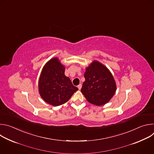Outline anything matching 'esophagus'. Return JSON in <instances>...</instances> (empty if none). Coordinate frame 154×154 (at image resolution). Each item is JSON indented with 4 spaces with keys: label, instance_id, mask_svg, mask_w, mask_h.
Segmentation results:
<instances>
[{
    "label": "esophagus",
    "instance_id": "34e87169",
    "mask_svg": "<svg viewBox=\"0 0 154 154\" xmlns=\"http://www.w3.org/2000/svg\"><path fill=\"white\" fill-rule=\"evenodd\" d=\"M82 84H79V85L77 86V87H78V88H79V90H81V88H82Z\"/></svg>",
    "mask_w": 154,
    "mask_h": 154
}]
</instances>
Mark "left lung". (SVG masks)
I'll list each match as a JSON object with an SVG mask.
<instances>
[{
  "instance_id": "left-lung-1",
  "label": "left lung",
  "mask_w": 154,
  "mask_h": 154,
  "mask_svg": "<svg viewBox=\"0 0 154 154\" xmlns=\"http://www.w3.org/2000/svg\"><path fill=\"white\" fill-rule=\"evenodd\" d=\"M81 92L86 100L94 105L100 106L108 102L116 92L114 78L104 65L93 61L86 69Z\"/></svg>"
}]
</instances>
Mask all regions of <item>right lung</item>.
<instances>
[{"label":"right lung","mask_w":154,"mask_h":154,"mask_svg":"<svg viewBox=\"0 0 154 154\" xmlns=\"http://www.w3.org/2000/svg\"><path fill=\"white\" fill-rule=\"evenodd\" d=\"M64 66L57 58L49 60L44 66L39 80V92L42 99L53 106L69 100L79 89L64 75Z\"/></svg>","instance_id":"right-lung-1"}]
</instances>
